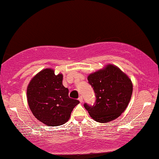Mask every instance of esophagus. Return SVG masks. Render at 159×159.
<instances>
[{
    "label": "esophagus",
    "instance_id": "obj_1",
    "mask_svg": "<svg viewBox=\"0 0 159 159\" xmlns=\"http://www.w3.org/2000/svg\"><path fill=\"white\" fill-rule=\"evenodd\" d=\"M79 101L80 103H82L83 102V97H82V96H80L79 98Z\"/></svg>",
    "mask_w": 159,
    "mask_h": 159
}]
</instances>
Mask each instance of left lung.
I'll return each instance as SVG.
<instances>
[{"instance_id": "8db88e82", "label": "left lung", "mask_w": 159, "mask_h": 159, "mask_svg": "<svg viewBox=\"0 0 159 159\" xmlns=\"http://www.w3.org/2000/svg\"><path fill=\"white\" fill-rule=\"evenodd\" d=\"M88 80L96 97L93 106L84 104L90 116L103 124L119 117L132 96L133 84L129 76L116 66L108 64L89 74Z\"/></svg>"}]
</instances>
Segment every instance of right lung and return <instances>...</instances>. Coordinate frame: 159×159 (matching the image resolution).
<instances>
[{
    "label": "right lung",
    "mask_w": 159,
    "mask_h": 159,
    "mask_svg": "<svg viewBox=\"0 0 159 159\" xmlns=\"http://www.w3.org/2000/svg\"><path fill=\"white\" fill-rule=\"evenodd\" d=\"M63 74L55 75L52 68L37 73L27 87L29 108L39 121L48 126L64 124L79 101L69 98L68 89L63 85Z\"/></svg>",
    "instance_id": "add662e5"
}]
</instances>
